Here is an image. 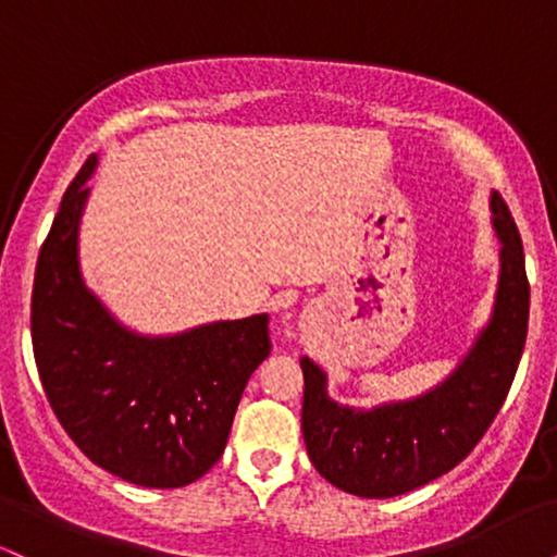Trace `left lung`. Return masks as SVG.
Here are the masks:
<instances>
[{
	"label": "left lung",
	"instance_id": "left-lung-1",
	"mask_svg": "<svg viewBox=\"0 0 557 557\" xmlns=\"http://www.w3.org/2000/svg\"><path fill=\"white\" fill-rule=\"evenodd\" d=\"M492 227L500 240V280L490 322L440 385L374 408L341 406L327 374L304 356L300 430L314 469L337 490L395 497L447 474L484 437L513 385L529 327V280L519 227L497 194Z\"/></svg>",
	"mask_w": 557,
	"mask_h": 557
}]
</instances>
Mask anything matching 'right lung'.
<instances>
[{
  "label": "right lung",
  "mask_w": 557,
  "mask_h": 557,
  "mask_svg": "<svg viewBox=\"0 0 557 557\" xmlns=\"http://www.w3.org/2000/svg\"><path fill=\"white\" fill-rule=\"evenodd\" d=\"M88 157L38 253L30 337L49 406L96 466L138 487H185L225 453L248 376L270 356L267 314L177 335L127 330L83 283Z\"/></svg>",
  "instance_id": "obj_1"
}]
</instances>
